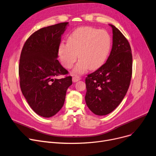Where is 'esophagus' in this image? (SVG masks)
<instances>
[{"instance_id": "1", "label": "esophagus", "mask_w": 156, "mask_h": 156, "mask_svg": "<svg viewBox=\"0 0 156 156\" xmlns=\"http://www.w3.org/2000/svg\"><path fill=\"white\" fill-rule=\"evenodd\" d=\"M80 77L79 76H75L72 77V81L74 82H76L79 81V80H80Z\"/></svg>"}]
</instances>
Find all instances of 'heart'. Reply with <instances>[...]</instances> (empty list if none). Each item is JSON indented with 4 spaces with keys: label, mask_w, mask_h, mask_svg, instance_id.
Masks as SVG:
<instances>
[{
    "label": "heart",
    "mask_w": 156,
    "mask_h": 156,
    "mask_svg": "<svg viewBox=\"0 0 156 156\" xmlns=\"http://www.w3.org/2000/svg\"><path fill=\"white\" fill-rule=\"evenodd\" d=\"M111 47L112 39L108 32L92 27H81L69 35L67 43L60 44L58 55L63 66L69 69L79 55L80 60L73 72L80 74L89 68L96 70L101 67L109 56Z\"/></svg>",
    "instance_id": "1"
}]
</instances>
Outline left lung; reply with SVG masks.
Wrapping results in <instances>:
<instances>
[{
    "mask_svg": "<svg viewBox=\"0 0 156 156\" xmlns=\"http://www.w3.org/2000/svg\"><path fill=\"white\" fill-rule=\"evenodd\" d=\"M113 30V45L106 63L86 78L85 100L96 115L112 112L120 104L129 89L132 74L130 45L118 28Z\"/></svg>",
    "mask_w": 156,
    "mask_h": 156,
    "instance_id": "obj_1",
    "label": "left lung"
}]
</instances>
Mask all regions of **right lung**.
<instances>
[{
  "label": "right lung",
  "instance_id": "1",
  "mask_svg": "<svg viewBox=\"0 0 156 156\" xmlns=\"http://www.w3.org/2000/svg\"><path fill=\"white\" fill-rule=\"evenodd\" d=\"M69 23L43 27L33 33L25 42L19 66L22 93L33 110L50 118L63 106L72 77L56 79L68 71L57 60L62 35Z\"/></svg>",
  "mask_w": 156,
  "mask_h": 156
}]
</instances>
